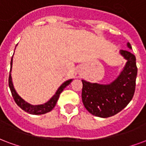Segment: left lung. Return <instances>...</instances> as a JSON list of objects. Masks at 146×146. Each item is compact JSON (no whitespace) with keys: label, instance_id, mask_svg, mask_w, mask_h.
Here are the masks:
<instances>
[{"label":"left lung","instance_id":"1","mask_svg":"<svg viewBox=\"0 0 146 146\" xmlns=\"http://www.w3.org/2000/svg\"><path fill=\"white\" fill-rule=\"evenodd\" d=\"M127 46L131 49L129 42ZM121 54L127 61L113 82L104 86L82 80V103L92 115L104 118L115 115L129 104L135 94L138 73L135 56L124 50H121Z\"/></svg>","mask_w":146,"mask_h":146}]
</instances>
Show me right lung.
Listing matches in <instances>:
<instances>
[{"instance_id": "1", "label": "right lung", "mask_w": 146, "mask_h": 146, "mask_svg": "<svg viewBox=\"0 0 146 146\" xmlns=\"http://www.w3.org/2000/svg\"><path fill=\"white\" fill-rule=\"evenodd\" d=\"M11 64H12V58H11ZM72 81V79L66 81L65 82H64L60 86V88L57 89L55 95L51 98L47 103H46L45 104H42V105H38V106L30 105L28 103H26L25 101L23 100L22 98L18 95L16 91L14 89L13 84H12V82H11V73L9 74V77H8V86H9V88H10L11 95L13 96L14 100L21 109L25 110V112L29 113L30 114H37V115H39V114H43V113H46L50 112V110L54 109V107H55V105L57 104V101L59 96H60V94L61 93V92L64 90V89L65 88L66 86H68L69 84L71 83Z\"/></svg>"}]
</instances>
